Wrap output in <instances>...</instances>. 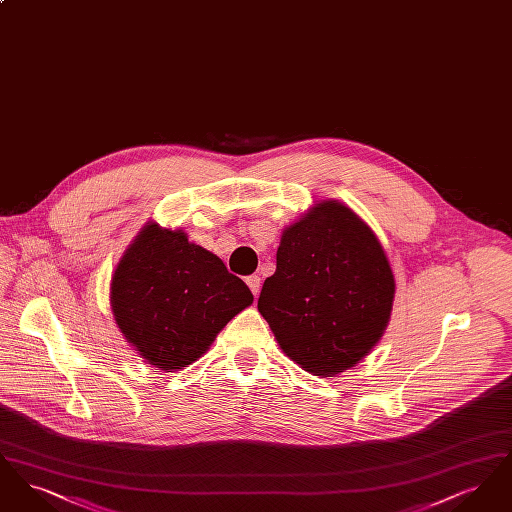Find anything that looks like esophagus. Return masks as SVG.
Instances as JSON below:
<instances>
[{"label": "esophagus", "instance_id": "obj_1", "mask_svg": "<svg viewBox=\"0 0 512 512\" xmlns=\"http://www.w3.org/2000/svg\"><path fill=\"white\" fill-rule=\"evenodd\" d=\"M245 282H247V286H249L251 293L257 297L259 292H261V278H259L257 274H251V276H247V278H245Z\"/></svg>", "mask_w": 512, "mask_h": 512}]
</instances>
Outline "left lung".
Listing matches in <instances>:
<instances>
[{
  "instance_id": "obj_1",
  "label": "left lung",
  "mask_w": 512,
  "mask_h": 512,
  "mask_svg": "<svg viewBox=\"0 0 512 512\" xmlns=\"http://www.w3.org/2000/svg\"><path fill=\"white\" fill-rule=\"evenodd\" d=\"M395 278L372 228L338 199L282 230L257 309L280 349L315 376L361 363L390 324Z\"/></svg>"
}]
</instances>
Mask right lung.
Wrapping results in <instances>:
<instances>
[{"mask_svg": "<svg viewBox=\"0 0 512 512\" xmlns=\"http://www.w3.org/2000/svg\"><path fill=\"white\" fill-rule=\"evenodd\" d=\"M111 311L147 365L165 372L197 361L220 330L253 303L244 280L182 228L149 220L111 276Z\"/></svg>", "mask_w": 512, "mask_h": 512, "instance_id": "obj_1", "label": "right lung"}]
</instances>
